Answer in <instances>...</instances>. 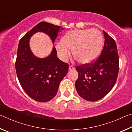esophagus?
<instances>
[{
    "label": "esophagus",
    "instance_id": "34e87169",
    "mask_svg": "<svg viewBox=\"0 0 132 132\" xmlns=\"http://www.w3.org/2000/svg\"><path fill=\"white\" fill-rule=\"evenodd\" d=\"M75 69V67L73 66H72V65H70V66H69V70H74Z\"/></svg>",
    "mask_w": 132,
    "mask_h": 132
}]
</instances>
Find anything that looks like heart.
I'll list each match as a JSON object with an SVG mask.
<instances>
[{"instance_id": "heart-1", "label": "heart", "mask_w": 132, "mask_h": 132, "mask_svg": "<svg viewBox=\"0 0 132 132\" xmlns=\"http://www.w3.org/2000/svg\"><path fill=\"white\" fill-rule=\"evenodd\" d=\"M103 37L97 29L73 30L64 35L63 41L56 44L57 54L66 61L73 50L74 56L83 64L93 62L101 52Z\"/></svg>"}]
</instances>
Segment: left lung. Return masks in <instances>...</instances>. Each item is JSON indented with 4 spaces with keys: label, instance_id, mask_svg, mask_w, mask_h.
I'll use <instances>...</instances> for the list:
<instances>
[{
    "label": "left lung",
    "instance_id": "1",
    "mask_svg": "<svg viewBox=\"0 0 132 132\" xmlns=\"http://www.w3.org/2000/svg\"><path fill=\"white\" fill-rule=\"evenodd\" d=\"M103 32L105 42L100 56L93 63L82 64L76 69L79 73L76 89L80 97L89 101L101 99L112 90L119 70L115 41Z\"/></svg>",
    "mask_w": 132,
    "mask_h": 132
}]
</instances>
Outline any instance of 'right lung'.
<instances>
[{
  "instance_id": "add662e5",
  "label": "right lung",
  "mask_w": 132,
  "mask_h": 132,
  "mask_svg": "<svg viewBox=\"0 0 132 132\" xmlns=\"http://www.w3.org/2000/svg\"><path fill=\"white\" fill-rule=\"evenodd\" d=\"M63 30L61 27L42 21L19 41L15 63L18 79L27 94L37 101L47 102L55 97L60 82L68 72L69 65L57 57L54 46L46 57L35 56L30 48V39L35 33L42 32L54 43L58 33Z\"/></svg>"
}]
</instances>
